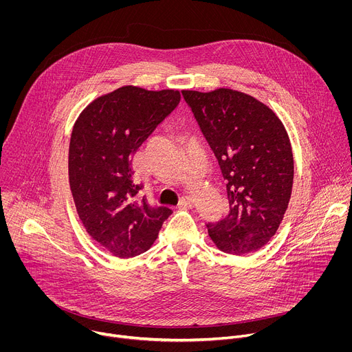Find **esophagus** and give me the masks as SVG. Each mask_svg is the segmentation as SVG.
<instances>
[{"label":"esophagus","instance_id":"34e87169","mask_svg":"<svg viewBox=\"0 0 352 352\" xmlns=\"http://www.w3.org/2000/svg\"><path fill=\"white\" fill-rule=\"evenodd\" d=\"M178 205H179V208H184V209H192L195 206V202L190 196H182L179 199Z\"/></svg>","mask_w":352,"mask_h":352}]
</instances>
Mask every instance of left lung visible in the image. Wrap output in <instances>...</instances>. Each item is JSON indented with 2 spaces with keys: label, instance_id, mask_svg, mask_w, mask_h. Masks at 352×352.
<instances>
[{
  "label": "left lung",
  "instance_id": "8db88e82",
  "mask_svg": "<svg viewBox=\"0 0 352 352\" xmlns=\"http://www.w3.org/2000/svg\"><path fill=\"white\" fill-rule=\"evenodd\" d=\"M226 179L228 214L208 223L216 246L246 255L276 234L292 190L294 157L278 117L255 97L232 89L182 90Z\"/></svg>",
  "mask_w": 352,
  "mask_h": 352
}]
</instances>
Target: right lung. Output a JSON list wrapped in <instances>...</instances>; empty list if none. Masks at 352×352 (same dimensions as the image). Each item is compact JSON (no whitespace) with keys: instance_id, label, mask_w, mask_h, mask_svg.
<instances>
[{"instance_id":"obj_1","label":"right lung","mask_w":352,"mask_h":352,"mask_svg":"<svg viewBox=\"0 0 352 352\" xmlns=\"http://www.w3.org/2000/svg\"><path fill=\"white\" fill-rule=\"evenodd\" d=\"M178 90L122 86L100 96L78 117L69 142V186L87 234L117 258L138 256L152 246L168 208L138 197L132 156L178 106Z\"/></svg>"}]
</instances>
